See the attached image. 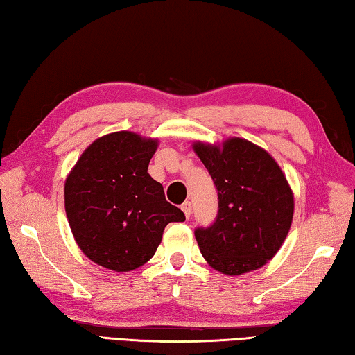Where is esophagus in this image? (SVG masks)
Wrapping results in <instances>:
<instances>
[{
	"instance_id": "esophagus-1",
	"label": "esophagus",
	"mask_w": 355,
	"mask_h": 355,
	"mask_svg": "<svg viewBox=\"0 0 355 355\" xmlns=\"http://www.w3.org/2000/svg\"><path fill=\"white\" fill-rule=\"evenodd\" d=\"M182 210H183V213H184V216H187V218L191 216V211H193V207H191V202H189V200L183 202V204H182Z\"/></svg>"
}]
</instances>
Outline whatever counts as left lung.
I'll return each mask as SVG.
<instances>
[{"instance_id":"8db88e82","label":"left lung","mask_w":355,"mask_h":355,"mask_svg":"<svg viewBox=\"0 0 355 355\" xmlns=\"http://www.w3.org/2000/svg\"><path fill=\"white\" fill-rule=\"evenodd\" d=\"M218 189V215L196 227L202 256L218 272L241 275L266 266L283 245L294 215V196L277 161L245 139L223 147L194 144Z\"/></svg>"}]
</instances>
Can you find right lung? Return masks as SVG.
Here are the masks:
<instances>
[{
	"mask_svg": "<svg viewBox=\"0 0 355 355\" xmlns=\"http://www.w3.org/2000/svg\"><path fill=\"white\" fill-rule=\"evenodd\" d=\"M157 142L134 132L107 134L89 145L66 178L67 221L83 254L129 272L155 256L168 223L184 213L150 177Z\"/></svg>",
	"mask_w": 355,
	"mask_h": 355,
	"instance_id": "1",
	"label": "right lung"
}]
</instances>
